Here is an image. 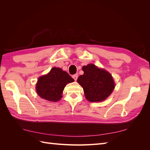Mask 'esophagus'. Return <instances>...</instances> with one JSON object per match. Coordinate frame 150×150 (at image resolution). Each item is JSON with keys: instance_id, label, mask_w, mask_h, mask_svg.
Instances as JSON below:
<instances>
[{"instance_id": "esophagus-1", "label": "esophagus", "mask_w": 150, "mask_h": 150, "mask_svg": "<svg viewBox=\"0 0 150 150\" xmlns=\"http://www.w3.org/2000/svg\"><path fill=\"white\" fill-rule=\"evenodd\" d=\"M72 77H73V79H74V80L76 81L77 80V78H78V75L77 74H75V75H73V76H72Z\"/></svg>"}]
</instances>
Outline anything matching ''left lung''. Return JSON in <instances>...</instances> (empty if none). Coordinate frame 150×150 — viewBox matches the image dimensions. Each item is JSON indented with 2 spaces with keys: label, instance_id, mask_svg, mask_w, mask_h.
Masks as SVG:
<instances>
[{
  "label": "left lung",
  "instance_id": "8db88e82",
  "mask_svg": "<svg viewBox=\"0 0 150 150\" xmlns=\"http://www.w3.org/2000/svg\"><path fill=\"white\" fill-rule=\"evenodd\" d=\"M84 74L77 82L82 87L86 98L91 102H101L110 96L115 88V82L110 73L98 68L93 64L82 67Z\"/></svg>",
  "mask_w": 150,
  "mask_h": 150
}]
</instances>
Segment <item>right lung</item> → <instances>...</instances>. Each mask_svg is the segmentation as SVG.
<instances>
[{"label":"right lung","mask_w":150,"mask_h":150,"mask_svg":"<svg viewBox=\"0 0 150 150\" xmlns=\"http://www.w3.org/2000/svg\"><path fill=\"white\" fill-rule=\"evenodd\" d=\"M74 79L61 68L54 67L46 75L41 76L36 84V91L39 96L52 102H57L62 97L66 85Z\"/></svg>","instance_id":"add662e5"}]
</instances>
